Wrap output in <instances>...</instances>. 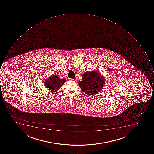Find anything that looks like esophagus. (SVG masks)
Here are the masks:
<instances>
[{"mask_svg":"<svg viewBox=\"0 0 154 154\" xmlns=\"http://www.w3.org/2000/svg\"><path fill=\"white\" fill-rule=\"evenodd\" d=\"M69 80H72V81H75L76 79H69Z\"/></svg>","mask_w":154,"mask_h":154,"instance_id":"esophagus-1","label":"esophagus"}]
</instances>
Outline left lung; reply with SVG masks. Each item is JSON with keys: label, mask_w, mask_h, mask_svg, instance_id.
<instances>
[{"label": "left lung", "mask_w": 154, "mask_h": 154, "mask_svg": "<svg viewBox=\"0 0 154 154\" xmlns=\"http://www.w3.org/2000/svg\"><path fill=\"white\" fill-rule=\"evenodd\" d=\"M81 77L82 80L79 81V86L84 93L88 95L97 94L104 85L105 79L99 71L87 72L83 73Z\"/></svg>", "instance_id": "left-lung-1"}]
</instances>
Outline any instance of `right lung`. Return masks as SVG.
Wrapping results in <instances>:
<instances>
[{"mask_svg": "<svg viewBox=\"0 0 154 154\" xmlns=\"http://www.w3.org/2000/svg\"><path fill=\"white\" fill-rule=\"evenodd\" d=\"M65 79H60L57 75H53L46 79L44 81V84L46 88L49 91L56 92L66 82Z\"/></svg>", "mask_w": 154, "mask_h": 154, "instance_id": "right-lung-1", "label": "right lung"}]
</instances>
